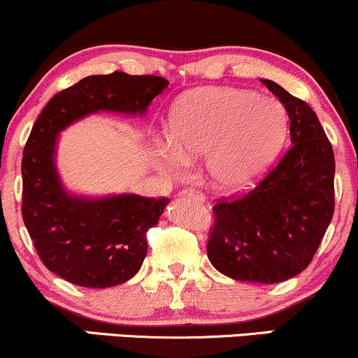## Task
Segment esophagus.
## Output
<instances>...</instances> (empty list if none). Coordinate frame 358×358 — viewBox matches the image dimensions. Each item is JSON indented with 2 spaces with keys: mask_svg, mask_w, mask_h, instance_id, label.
I'll return each instance as SVG.
<instances>
[{
  "mask_svg": "<svg viewBox=\"0 0 358 358\" xmlns=\"http://www.w3.org/2000/svg\"><path fill=\"white\" fill-rule=\"evenodd\" d=\"M182 195L190 196V199L196 200V202H205V195H203V193L199 192V190H193V188H185V190L182 192Z\"/></svg>",
  "mask_w": 358,
  "mask_h": 358,
  "instance_id": "1",
  "label": "esophagus"
}]
</instances>
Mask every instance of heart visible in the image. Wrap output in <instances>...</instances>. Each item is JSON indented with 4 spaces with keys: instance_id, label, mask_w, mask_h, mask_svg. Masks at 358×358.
Wrapping results in <instances>:
<instances>
[{
    "instance_id": "b5f03b06",
    "label": "heart",
    "mask_w": 358,
    "mask_h": 358,
    "mask_svg": "<svg viewBox=\"0 0 358 358\" xmlns=\"http://www.w3.org/2000/svg\"><path fill=\"white\" fill-rule=\"evenodd\" d=\"M287 136V113L278 99L229 87L193 90L175 104L170 147L162 165L207 156L208 175L225 190H242L268 171Z\"/></svg>"
}]
</instances>
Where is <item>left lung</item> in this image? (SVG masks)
<instances>
[{"instance_id":"1","label":"left lung","mask_w":358,"mask_h":358,"mask_svg":"<svg viewBox=\"0 0 358 358\" xmlns=\"http://www.w3.org/2000/svg\"><path fill=\"white\" fill-rule=\"evenodd\" d=\"M289 116V150L252 190L212 207L207 256L217 271L273 285L308 268L335 210V156L305 101L262 79Z\"/></svg>"}]
</instances>
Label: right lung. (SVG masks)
Instances as JSON below:
<instances>
[{
    "label": "right lung",
    "mask_w": 358,
    "mask_h": 358,
    "mask_svg": "<svg viewBox=\"0 0 358 358\" xmlns=\"http://www.w3.org/2000/svg\"><path fill=\"white\" fill-rule=\"evenodd\" d=\"M158 76H89L60 90L36 117L23 150L22 215L45 268L82 287L126 282L148 252L146 232L168 199L117 195L71 196L57 175L55 143L62 129L97 110L143 114L168 87Z\"/></svg>",
    "instance_id": "1"
}]
</instances>
